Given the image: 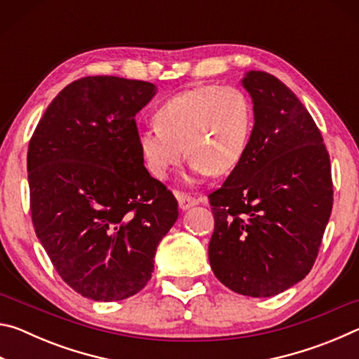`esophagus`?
Returning a JSON list of instances; mask_svg holds the SVG:
<instances>
[{
	"label": "esophagus",
	"mask_w": 359,
	"mask_h": 359,
	"mask_svg": "<svg viewBox=\"0 0 359 359\" xmlns=\"http://www.w3.org/2000/svg\"><path fill=\"white\" fill-rule=\"evenodd\" d=\"M175 196H177L179 208H180L182 210H188V209H191L193 205H196V204H198V199H196V198L188 196V194H184V193H175Z\"/></svg>",
	"instance_id": "obj_1"
}]
</instances>
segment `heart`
Segmentation results:
<instances>
[{
    "instance_id": "heart-1",
    "label": "heart",
    "mask_w": 359,
    "mask_h": 359,
    "mask_svg": "<svg viewBox=\"0 0 359 359\" xmlns=\"http://www.w3.org/2000/svg\"><path fill=\"white\" fill-rule=\"evenodd\" d=\"M154 123L137 135L150 174L168 177L185 151L190 158L188 182L194 184L239 165L250 139L252 104L239 88L203 85L163 102Z\"/></svg>"
}]
</instances>
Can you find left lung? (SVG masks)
Returning a JSON list of instances; mask_svg holds the SVG:
<instances>
[{
    "label": "left lung",
    "instance_id": "left-lung-1",
    "mask_svg": "<svg viewBox=\"0 0 359 359\" xmlns=\"http://www.w3.org/2000/svg\"><path fill=\"white\" fill-rule=\"evenodd\" d=\"M241 83L255 123L239 165L209 194V261L234 293L271 297L312 269L332 209L331 163L313 118L287 85L264 71L245 72Z\"/></svg>",
    "mask_w": 359,
    "mask_h": 359
}]
</instances>
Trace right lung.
I'll use <instances>...</instances> for the list:
<instances>
[{
    "label": "right lung",
    "mask_w": 359,
    "mask_h": 359,
    "mask_svg": "<svg viewBox=\"0 0 359 359\" xmlns=\"http://www.w3.org/2000/svg\"><path fill=\"white\" fill-rule=\"evenodd\" d=\"M154 83L83 77L48 104L28 145L34 231L52 264L93 301L126 299L154 272L177 199L144 166L135 117Z\"/></svg>",
    "instance_id": "obj_1"
}]
</instances>
